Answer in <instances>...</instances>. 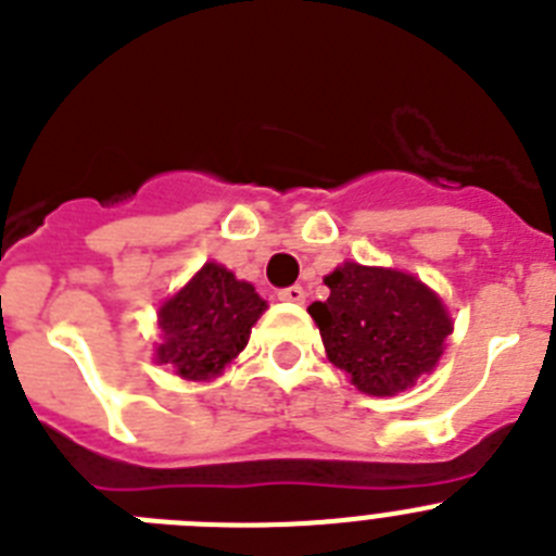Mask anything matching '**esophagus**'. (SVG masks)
<instances>
[{"instance_id": "esophagus-1", "label": "esophagus", "mask_w": 556, "mask_h": 556, "mask_svg": "<svg viewBox=\"0 0 556 556\" xmlns=\"http://www.w3.org/2000/svg\"><path fill=\"white\" fill-rule=\"evenodd\" d=\"M278 301L283 303H303L306 301V292H303V287H287L278 292Z\"/></svg>"}]
</instances>
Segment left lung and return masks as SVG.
Masks as SVG:
<instances>
[{
    "instance_id": "1",
    "label": "left lung",
    "mask_w": 556,
    "mask_h": 556,
    "mask_svg": "<svg viewBox=\"0 0 556 556\" xmlns=\"http://www.w3.org/2000/svg\"><path fill=\"white\" fill-rule=\"evenodd\" d=\"M326 303L308 314L328 358L367 395H395L431 372L445 351L451 323L443 301L401 269L345 262L326 275Z\"/></svg>"
}]
</instances>
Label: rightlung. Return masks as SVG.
Segmentation results:
<instances>
[{
    "label": "right lung",
    "instance_id": "right-lung-1",
    "mask_svg": "<svg viewBox=\"0 0 556 556\" xmlns=\"http://www.w3.org/2000/svg\"><path fill=\"white\" fill-rule=\"evenodd\" d=\"M267 301L253 283L239 281L223 264H203L194 278L172 294L159 312L164 342L155 362L172 367L186 381H208L244 351L250 328L262 317Z\"/></svg>",
    "mask_w": 556,
    "mask_h": 556
}]
</instances>
